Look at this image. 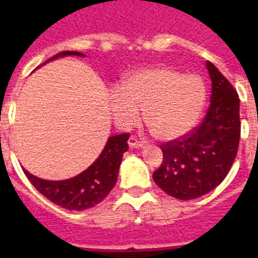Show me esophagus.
<instances>
[{
    "mask_svg": "<svg viewBox=\"0 0 258 258\" xmlns=\"http://www.w3.org/2000/svg\"><path fill=\"white\" fill-rule=\"evenodd\" d=\"M127 143H129V146H131L132 149H141V147H143V143L141 142V141L137 140V137L134 136H132L131 138H129Z\"/></svg>",
    "mask_w": 258,
    "mask_h": 258,
    "instance_id": "34e87169",
    "label": "esophagus"
}]
</instances>
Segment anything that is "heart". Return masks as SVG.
Masks as SVG:
<instances>
[{"label":"heart","mask_w":258,"mask_h":258,"mask_svg":"<svg viewBox=\"0 0 258 258\" xmlns=\"http://www.w3.org/2000/svg\"><path fill=\"white\" fill-rule=\"evenodd\" d=\"M109 108L120 126L136 124L145 111V122L157 140L174 141L197 125L206 102V86L194 75L170 67L134 71L113 89Z\"/></svg>","instance_id":"obj_1"}]
</instances>
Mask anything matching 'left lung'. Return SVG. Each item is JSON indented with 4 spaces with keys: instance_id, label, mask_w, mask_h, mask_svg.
<instances>
[{
    "instance_id": "obj_1",
    "label": "left lung",
    "mask_w": 258,
    "mask_h": 258,
    "mask_svg": "<svg viewBox=\"0 0 258 258\" xmlns=\"http://www.w3.org/2000/svg\"><path fill=\"white\" fill-rule=\"evenodd\" d=\"M212 81L211 104L199 126L160 146L163 163L155 183L179 200L197 199L225 179L240 140L239 95L217 67L207 61Z\"/></svg>"
}]
</instances>
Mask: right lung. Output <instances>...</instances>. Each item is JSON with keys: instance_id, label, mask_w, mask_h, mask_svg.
Masks as SVG:
<instances>
[{"instance_id": "1", "label": "right lung", "mask_w": 258, "mask_h": 258, "mask_svg": "<svg viewBox=\"0 0 258 258\" xmlns=\"http://www.w3.org/2000/svg\"><path fill=\"white\" fill-rule=\"evenodd\" d=\"M66 55L85 56L83 52L79 51H61L49 60ZM127 140V133L109 137L97 160L74 178L64 181H46L31 174L24 168L23 172L29 182L54 204L71 211H84L99 204L113 188L117 181L122 155L129 149Z\"/></svg>"}]
</instances>
